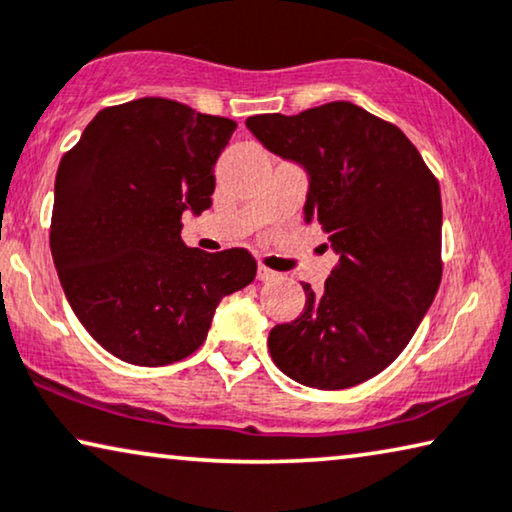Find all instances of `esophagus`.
<instances>
[{"label": "esophagus", "instance_id": "obj_1", "mask_svg": "<svg viewBox=\"0 0 512 512\" xmlns=\"http://www.w3.org/2000/svg\"><path fill=\"white\" fill-rule=\"evenodd\" d=\"M256 277H258V281H272V279H277V272H272L270 268H265V265H258Z\"/></svg>", "mask_w": 512, "mask_h": 512}]
</instances>
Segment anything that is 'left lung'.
Listing matches in <instances>:
<instances>
[{
  "mask_svg": "<svg viewBox=\"0 0 512 512\" xmlns=\"http://www.w3.org/2000/svg\"><path fill=\"white\" fill-rule=\"evenodd\" d=\"M265 150L307 173L305 221L330 235L323 293L270 330L281 372L318 390L372 379L409 344L441 284V189L395 124L348 101L300 115H254Z\"/></svg>",
  "mask_w": 512,
  "mask_h": 512,
  "instance_id": "8db88e82",
  "label": "left lung"
}]
</instances>
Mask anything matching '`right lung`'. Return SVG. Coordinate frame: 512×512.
I'll list each match as a JSON object with an SVG mask.
<instances>
[{
    "mask_svg": "<svg viewBox=\"0 0 512 512\" xmlns=\"http://www.w3.org/2000/svg\"><path fill=\"white\" fill-rule=\"evenodd\" d=\"M238 124L145 96L96 113L55 177L50 251L85 330L129 365L161 367L205 342L224 295L256 277L244 249L182 242L212 205L214 164Z\"/></svg>",
    "mask_w": 512,
    "mask_h": 512,
    "instance_id": "right-lung-1",
    "label": "right lung"
}]
</instances>
